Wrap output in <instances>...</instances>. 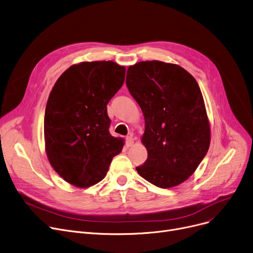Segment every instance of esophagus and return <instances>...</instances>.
Returning a JSON list of instances; mask_svg holds the SVG:
<instances>
[{
  "mask_svg": "<svg viewBox=\"0 0 253 253\" xmlns=\"http://www.w3.org/2000/svg\"><path fill=\"white\" fill-rule=\"evenodd\" d=\"M126 144L127 147H129V146H131L133 144V139H132L131 136H127L126 138Z\"/></svg>",
  "mask_w": 253,
  "mask_h": 253,
  "instance_id": "esophagus-1",
  "label": "esophagus"
}]
</instances>
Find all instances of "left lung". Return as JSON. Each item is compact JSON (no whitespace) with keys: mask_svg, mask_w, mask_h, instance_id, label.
Returning a JSON list of instances; mask_svg holds the SVG:
<instances>
[{"mask_svg":"<svg viewBox=\"0 0 253 253\" xmlns=\"http://www.w3.org/2000/svg\"><path fill=\"white\" fill-rule=\"evenodd\" d=\"M126 86L145 118L148 157L138 173L168 189L194 173L209 151L211 126L200 87L183 67L157 60L128 67Z\"/></svg>","mask_w":253,"mask_h":253,"instance_id":"1","label":"left lung"}]
</instances>
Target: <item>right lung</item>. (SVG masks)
Instances as JSON below:
<instances>
[{"label":"right lung","mask_w":253,"mask_h":253,"mask_svg":"<svg viewBox=\"0 0 253 253\" xmlns=\"http://www.w3.org/2000/svg\"><path fill=\"white\" fill-rule=\"evenodd\" d=\"M125 77V66L113 61L81 62L55 83L44 111V146L50 165L67 183H99L122 152L124 139L109 132L107 104Z\"/></svg>","instance_id":"add662e5"}]
</instances>
